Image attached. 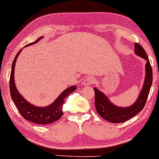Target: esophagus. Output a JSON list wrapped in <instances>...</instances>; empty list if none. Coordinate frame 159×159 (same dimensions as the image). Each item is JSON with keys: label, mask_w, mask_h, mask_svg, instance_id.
<instances>
[{"label": "esophagus", "mask_w": 159, "mask_h": 159, "mask_svg": "<svg viewBox=\"0 0 159 159\" xmlns=\"http://www.w3.org/2000/svg\"><path fill=\"white\" fill-rule=\"evenodd\" d=\"M94 81H95V78L92 77V76H87V77L84 78L83 83L84 85L88 86V85H90V84H94Z\"/></svg>", "instance_id": "obj_1"}]
</instances>
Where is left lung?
<instances>
[{"label": "left lung", "instance_id": "obj_1", "mask_svg": "<svg viewBox=\"0 0 159 159\" xmlns=\"http://www.w3.org/2000/svg\"><path fill=\"white\" fill-rule=\"evenodd\" d=\"M134 51L136 54L141 56L147 61L146 63V75L144 79V84L142 87V92L139 94L136 103L130 107L121 108L114 106L108 100L107 97L100 92L96 88H94V105L98 114L104 120L111 122V123H120L126 122L130 118L134 117L138 113L143 109L144 106L148 99L150 87L152 83V70L150 65L149 59L144 48L139 43H134Z\"/></svg>", "mask_w": 159, "mask_h": 159}]
</instances>
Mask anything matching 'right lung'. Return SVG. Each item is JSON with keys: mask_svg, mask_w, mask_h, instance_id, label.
Returning <instances> with one entry per match:
<instances>
[{"mask_svg": "<svg viewBox=\"0 0 159 159\" xmlns=\"http://www.w3.org/2000/svg\"><path fill=\"white\" fill-rule=\"evenodd\" d=\"M42 38H43V37L38 38L36 41L28 44L26 46L31 45L33 44L37 43ZM21 51L22 50L18 52L17 55H16L15 59L13 61L12 67H11V75H10L9 79V89L11 99H12L14 103L15 104L20 114H21L22 116L25 120L39 125H48L53 123V122L59 120L63 115L62 106H63V103H65V99L70 93L75 91L76 87L75 86H73L67 88V89H65L60 94L59 97L55 100L53 103L47 106V107H37V106H34L31 105V103H28L20 94L17 89H16L15 80H14L15 62L17 61L18 55H19Z\"/></svg>", "mask_w": 159, "mask_h": 159, "instance_id": "right-lung-1", "label": "right lung"}]
</instances>
